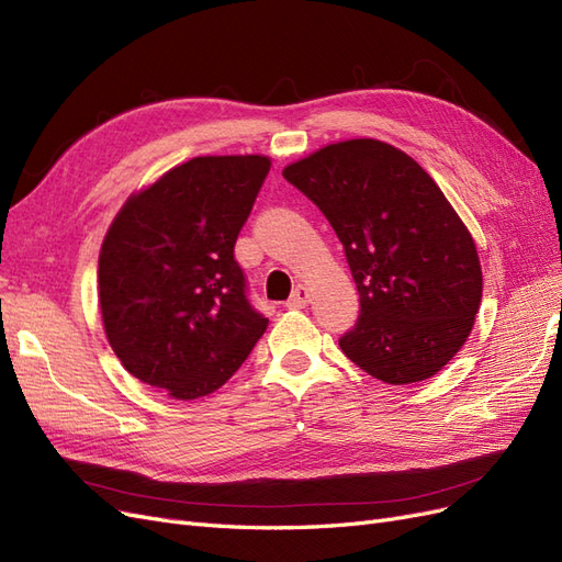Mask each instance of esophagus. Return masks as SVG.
Masks as SVG:
<instances>
[{
	"label": "esophagus",
	"mask_w": 562,
	"mask_h": 562,
	"mask_svg": "<svg viewBox=\"0 0 562 562\" xmlns=\"http://www.w3.org/2000/svg\"><path fill=\"white\" fill-rule=\"evenodd\" d=\"M310 304V288L307 285H295V291H293V295L288 297V302H285V307L288 310H304Z\"/></svg>",
	"instance_id": "34e87169"
}]
</instances>
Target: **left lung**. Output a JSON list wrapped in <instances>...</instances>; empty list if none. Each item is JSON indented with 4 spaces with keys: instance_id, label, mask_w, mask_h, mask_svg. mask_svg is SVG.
<instances>
[{
    "instance_id": "left-lung-1",
    "label": "left lung",
    "mask_w": 562,
    "mask_h": 562,
    "mask_svg": "<svg viewBox=\"0 0 562 562\" xmlns=\"http://www.w3.org/2000/svg\"><path fill=\"white\" fill-rule=\"evenodd\" d=\"M345 246L361 314L339 347L386 384L429 380L462 349L483 297L473 236L424 168L356 138L283 168Z\"/></svg>"
}]
</instances>
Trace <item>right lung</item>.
Masks as SVG:
<instances>
[{"label": "right lung", "instance_id": "obj_1", "mask_svg": "<svg viewBox=\"0 0 562 562\" xmlns=\"http://www.w3.org/2000/svg\"><path fill=\"white\" fill-rule=\"evenodd\" d=\"M269 157H194L131 194L98 258L108 342L140 382L194 401L223 386L267 330L234 244Z\"/></svg>", "mask_w": 562, "mask_h": 562}]
</instances>
